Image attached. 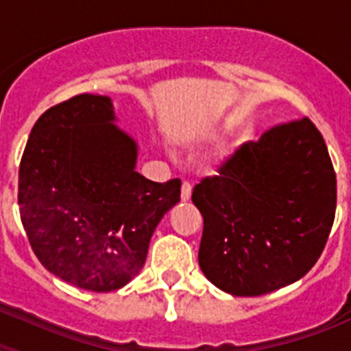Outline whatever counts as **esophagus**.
<instances>
[{"label": "esophagus", "mask_w": 351, "mask_h": 351, "mask_svg": "<svg viewBox=\"0 0 351 351\" xmlns=\"http://www.w3.org/2000/svg\"><path fill=\"white\" fill-rule=\"evenodd\" d=\"M191 197V184L190 182H182V188H181V200L182 202H188Z\"/></svg>", "instance_id": "1"}]
</instances>
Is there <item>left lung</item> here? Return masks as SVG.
Instances as JSON below:
<instances>
[{
	"mask_svg": "<svg viewBox=\"0 0 351 351\" xmlns=\"http://www.w3.org/2000/svg\"><path fill=\"white\" fill-rule=\"evenodd\" d=\"M191 200L204 216L198 263L235 297L295 283L320 258L336 214V172L308 117L246 142L202 179Z\"/></svg>",
	"mask_w": 351,
	"mask_h": 351,
	"instance_id": "8db88e82",
	"label": "left lung"
}]
</instances>
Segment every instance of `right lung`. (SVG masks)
<instances>
[{
    "label": "right lung",
    "instance_id": "add662e5",
    "mask_svg": "<svg viewBox=\"0 0 351 351\" xmlns=\"http://www.w3.org/2000/svg\"><path fill=\"white\" fill-rule=\"evenodd\" d=\"M112 100L77 95L43 112L19 167V209L42 265L73 287L123 288L144 267L181 181L135 170L138 145L117 128Z\"/></svg>",
    "mask_w": 351,
    "mask_h": 351
}]
</instances>
